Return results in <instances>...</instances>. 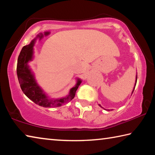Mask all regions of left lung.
Masks as SVG:
<instances>
[{
    "label": "left lung",
    "instance_id": "obj_1",
    "mask_svg": "<svg viewBox=\"0 0 155 155\" xmlns=\"http://www.w3.org/2000/svg\"><path fill=\"white\" fill-rule=\"evenodd\" d=\"M137 74H136V80H135V87H134V88H133V91H132V94H133V91H134V90H135V85H136V83H137ZM98 105L101 107H102V108H103V107H102L101 104H98ZM104 109V108H103ZM108 111H109V109H108Z\"/></svg>",
    "mask_w": 155,
    "mask_h": 155
}]
</instances>
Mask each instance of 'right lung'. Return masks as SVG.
Wrapping results in <instances>:
<instances>
[{
  "instance_id": "obj_1",
  "label": "right lung",
  "mask_w": 155,
  "mask_h": 155,
  "mask_svg": "<svg viewBox=\"0 0 155 155\" xmlns=\"http://www.w3.org/2000/svg\"><path fill=\"white\" fill-rule=\"evenodd\" d=\"M36 39H33L29 44L23 47L18 56L16 70L20 87L23 93L36 104L44 107H61L74 98L76 91L82 81L77 78L76 85L70 89L68 95L64 98L55 99L49 98L36 82L35 76L28 65V62L32 61L33 58V46Z\"/></svg>"
}]
</instances>
